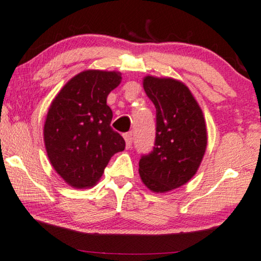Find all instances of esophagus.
I'll return each instance as SVG.
<instances>
[{
	"instance_id": "obj_1",
	"label": "esophagus",
	"mask_w": 261,
	"mask_h": 261,
	"mask_svg": "<svg viewBox=\"0 0 261 261\" xmlns=\"http://www.w3.org/2000/svg\"><path fill=\"white\" fill-rule=\"evenodd\" d=\"M124 139H125L126 149H130L132 145V134H125L124 135Z\"/></svg>"
}]
</instances>
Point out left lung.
Instances as JSON below:
<instances>
[{
  "label": "left lung",
  "mask_w": 261,
  "mask_h": 261,
  "mask_svg": "<svg viewBox=\"0 0 261 261\" xmlns=\"http://www.w3.org/2000/svg\"><path fill=\"white\" fill-rule=\"evenodd\" d=\"M143 87L156 108L153 150L139 161V176L153 193L189 182L207 149V126L199 102L182 82L146 75Z\"/></svg>",
  "instance_id": "1"
}]
</instances>
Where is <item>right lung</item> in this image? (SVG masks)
I'll return each instance as SVG.
<instances>
[{
	"mask_svg": "<svg viewBox=\"0 0 261 261\" xmlns=\"http://www.w3.org/2000/svg\"><path fill=\"white\" fill-rule=\"evenodd\" d=\"M120 82V72L86 69L50 102L43 142L50 164L69 187L92 188L111 157L125 149V141L110 125L112 110L106 104Z\"/></svg>",
	"mask_w": 261,
	"mask_h": 261,
	"instance_id": "right-lung-1",
	"label": "right lung"
}]
</instances>
